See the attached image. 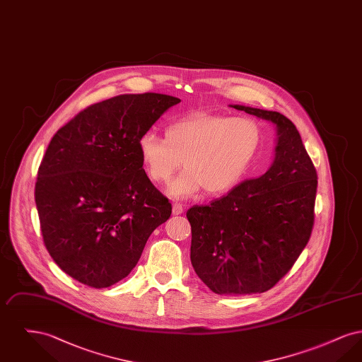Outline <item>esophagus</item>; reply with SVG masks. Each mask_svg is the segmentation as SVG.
<instances>
[{"label":"esophagus","mask_w":362,"mask_h":362,"mask_svg":"<svg viewBox=\"0 0 362 362\" xmlns=\"http://www.w3.org/2000/svg\"><path fill=\"white\" fill-rule=\"evenodd\" d=\"M183 206L180 205V204H173V213L175 216H179V214H182L183 213Z\"/></svg>","instance_id":"obj_1"}]
</instances>
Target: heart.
Wrapping results in <instances>:
<instances>
[{"mask_svg":"<svg viewBox=\"0 0 362 362\" xmlns=\"http://www.w3.org/2000/svg\"><path fill=\"white\" fill-rule=\"evenodd\" d=\"M262 133L250 118L194 114L173 122L165 138L145 133L138 139L142 165L155 183L167 182L183 160L186 170L170 183L173 199H187L205 189L218 195L236 187L258 153Z\"/></svg>","mask_w":362,"mask_h":362,"instance_id":"obj_1","label":"heart"}]
</instances>
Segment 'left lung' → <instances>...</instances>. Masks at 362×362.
I'll return each instance as SVG.
<instances>
[{"mask_svg":"<svg viewBox=\"0 0 362 362\" xmlns=\"http://www.w3.org/2000/svg\"><path fill=\"white\" fill-rule=\"evenodd\" d=\"M276 129L267 173L225 197L187 211L191 264L211 292L228 296L272 289L310 240L317 173L292 121L276 111L230 105Z\"/></svg>","mask_w":362,"mask_h":362,"instance_id":"obj_1","label":"left lung"}]
</instances>
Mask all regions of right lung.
I'll return each instance as SVG.
<instances>
[{"instance_id": "add662e5", "label": "right lung", "mask_w": 362, "mask_h": 362, "mask_svg": "<svg viewBox=\"0 0 362 362\" xmlns=\"http://www.w3.org/2000/svg\"><path fill=\"white\" fill-rule=\"evenodd\" d=\"M180 99L119 95L78 112L52 137L35 202L45 245L62 272L90 288L119 282L173 211L142 168L138 139Z\"/></svg>"}]
</instances>
